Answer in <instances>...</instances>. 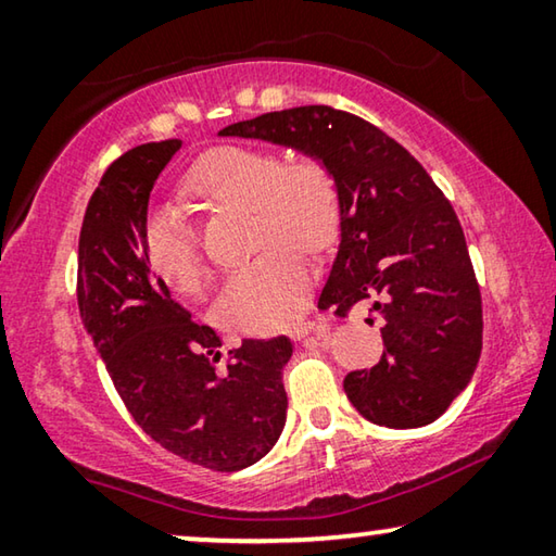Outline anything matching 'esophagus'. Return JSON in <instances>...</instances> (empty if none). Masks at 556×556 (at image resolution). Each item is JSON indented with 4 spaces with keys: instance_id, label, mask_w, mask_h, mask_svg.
<instances>
[{
    "instance_id": "34e87169",
    "label": "esophagus",
    "mask_w": 556,
    "mask_h": 556,
    "mask_svg": "<svg viewBox=\"0 0 556 556\" xmlns=\"http://www.w3.org/2000/svg\"><path fill=\"white\" fill-rule=\"evenodd\" d=\"M326 331H329V326H326L324 321L302 319V321H296L292 329H289V337H292L294 341H302L304 337H309V333H326Z\"/></svg>"
}]
</instances>
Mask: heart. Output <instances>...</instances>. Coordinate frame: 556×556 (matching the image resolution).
<instances>
[{"instance_id": "heart-1", "label": "heart", "mask_w": 556, "mask_h": 556, "mask_svg": "<svg viewBox=\"0 0 556 556\" xmlns=\"http://www.w3.org/2000/svg\"><path fill=\"white\" fill-rule=\"evenodd\" d=\"M182 198L200 207H244L260 257L225 281L217 296L219 321L244 333H267L292 324L309 289V264L298 250L321 254L337 244L343 202L337 175L321 157L285 161L271 148L219 146L202 153L180 180ZM140 250L148 269L178 294H198L205 264L182 219L151 215Z\"/></svg>"}]
</instances>
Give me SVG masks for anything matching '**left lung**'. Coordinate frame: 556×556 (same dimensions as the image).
<instances>
[{"label":"left lung","mask_w":556,"mask_h":556,"mask_svg":"<svg viewBox=\"0 0 556 556\" xmlns=\"http://www.w3.org/2000/svg\"><path fill=\"white\" fill-rule=\"evenodd\" d=\"M219 136L316 155L337 175L341 242L319 309L371 302L383 356L343 391L366 420L420 428L465 391L482 351V299L463 227L433 178L381 128L331 105L264 113ZM368 319V324H374Z\"/></svg>","instance_id":"left-lung-1"}]
</instances>
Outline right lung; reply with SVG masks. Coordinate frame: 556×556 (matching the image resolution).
Segmentation results:
<instances>
[{
    "label": "right lung",
    "instance_id": "obj_1",
    "mask_svg": "<svg viewBox=\"0 0 556 556\" xmlns=\"http://www.w3.org/2000/svg\"><path fill=\"white\" fill-rule=\"evenodd\" d=\"M182 140L123 153L88 200L78 237V312L134 420L165 451L235 472L267 455L287 420L281 371L292 341L244 339L217 368L219 341L148 269L140 235L151 190Z\"/></svg>",
    "mask_w": 556,
    "mask_h": 556
}]
</instances>
